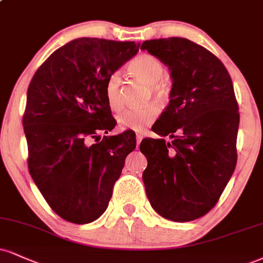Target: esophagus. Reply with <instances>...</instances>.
<instances>
[{"label": "esophagus", "mask_w": 263, "mask_h": 263, "mask_svg": "<svg viewBox=\"0 0 263 263\" xmlns=\"http://www.w3.org/2000/svg\"><path fill=\"white\" fill-rule=\"evenodd\" d=\"M142 138H143V135L142 134H136V141H137V147L140 145Z\"/></svg>", "instance_id": "34e87169"}]
</instances>
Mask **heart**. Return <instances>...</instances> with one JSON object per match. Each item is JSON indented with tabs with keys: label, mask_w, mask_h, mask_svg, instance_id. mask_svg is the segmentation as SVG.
Returning <instances> with one entry per match:
<instances>
[{
	"label": "heart",
	"mask_w": 263,
	"mask_h": 263,
	"mask_svg": "<svg viewBox=\"0 0 263 263\" xmlns=\"http://www.w3.org/2000/svg\"><path fill=\"white\" fill-rule=\"evenodd\" d=\"M128 72L135 78L148 84L152 96L157 100L164 101L169 98L170 85L163 77L165 74V66L157 56L151 53H141L131 60L127 65ZM106 98L110 107L115 111L123 105L122 81L119 73H112L106 83ZM158 109L154 104L140 107H131L119 114L118 122L122 129L142 131L152 122L156 121Z\"/></svg>",
	"instance_id": "heart-1"
}]
</instances>
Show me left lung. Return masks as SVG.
Instances as JSON below:
<instances>
[{
  "instance_id": "obj_1",
  "label": "left lung",
  "mask_w": 263,
  "mask_h": 263,
  "mask_svg": "<svg viewBox=\"0 0 263 263\" xmlns=\"http://www.w3.org/2000/svg\"><path fill=\"white\" fill-rule=\"evenodd\" d=\"M141 50L170 69V101L140 149L148 160L145 194L174 222L203 217L216 205L236 165L239 106L226 66L185 37L145 40Z\"/></svg>"
}]
</instances>
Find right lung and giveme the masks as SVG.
<instances>
[{
  "label": "right lung",
  "mask_w": 263,
  "mask_h": 263,
  "mask_svg": "<svg viewBox=\"0 0 263 263\" xmlns=\"http://www.w3.org/2000/svg\"><path fill=\"white\" fill-rule=\"evenodd\" d=\"M138 49L135 41L72 40L47 58L28 88V167L52 211L67 222L87 224L105 212L126 157L136 148L131 131L100 142L98 134L116 125L107 81Z\"/></svg>",
  "instance_id": "right-lung-1"
}]
</instances>
